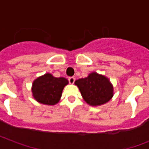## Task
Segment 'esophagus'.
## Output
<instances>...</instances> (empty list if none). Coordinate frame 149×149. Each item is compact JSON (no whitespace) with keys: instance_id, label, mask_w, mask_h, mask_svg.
Segmentation results:
<instances>
[{"instance_id":"34e87169","label":"esophagus","mask_w":149,"mask_h":149,"mask_svg":"<svg viewBox=\"0 0 149 149\" xmlns=\"http://www.w3.org/2000/svg\"><path fill=\"white\" fill-rule=\"evenodd\" d=\"M69 82H70V84H74L75 82V78L74 77H69Z\"/></svg>"}]
</instances>
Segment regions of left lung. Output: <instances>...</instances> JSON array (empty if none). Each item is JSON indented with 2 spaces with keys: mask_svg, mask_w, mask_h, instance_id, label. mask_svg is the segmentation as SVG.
I'll return each instance as SVG.
<instances>
[{
  "mask_svg": "<svg viewBox=\"0 0 149 149\" xmlns=\"http://www.w3.org/2000/svg\"><path fill=\"white\" fill-rule=\"evenodd\" d=\"M84 100L91 106L106 104L113 95V88L106 77L97 72H91L86 78L75 82Z\"/></svg>",
  "mask_w": 149,
  "mask_h": 149,
  "instance_id": "8db88e82",
  "label": "left lung"
}]
</instances>
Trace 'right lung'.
Instances as JSON below:
<instances>
[{
    "label": "right lung",
    "instance_id": "1",
    "mask_svg": "<svg viewBox=\"0 0 149 149\" xmlns=\"http://www.w3.org/2000/svg\"><path fill=\"white\" fill-rule=\"evenodd\" d=\"M69 82L64 77H55L45 73L35 79L32 84L33 97L41 104L55 105L59 101L64 86Z\"/></svg>",
    "mask_w": 149,
    "mask_h": 149
}]
</instances>
